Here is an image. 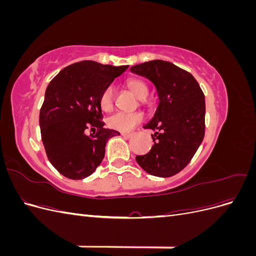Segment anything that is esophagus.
<instances>
[{
  "mask_svg": "<svg viewBox=\"0 0 256 256\" xmlns=\"http://www.w3.org/2000/svg\"><path fill=\"white\" fill-rule=\"evenodd\" d=\"M120 134H122V136H124L125 138H129L132 136V134H127V132H122Z\"/></svg>",
  "mask_w": 256,
  "mask_h": 256,
  "instance_id": "34e87169",
  "label": "esophagus"
}]
</instances>
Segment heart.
<instances>
[{"label": "heart", "mask_w": 256, "mask_h": 256, "mask_svg": "<svg viewBox=\"0 0 256 256\" xmlns=\"http://www.w3.org/2000/svg\"><path fill=\"white\" fill-rule=\"evenodd\" d=\"M127 88L134 92V96L138 99H144L147 94H148V88L144 81L140 79H129L126 82ZM113 94L114 88L112 85L106 86L100 95L99 104L102 109L104 111H109L112 108L113 104ZM143 120V116L140 113H124L118 112L108 120V125L114 130L122 131V132H129L132 130L136 125H138Z\"/></svg>", "instance_id": "1"}]
</instances>
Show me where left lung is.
I'll list each match as a JSON object with an SVG mask.
<instances>
[{"label":"left lung","instance_id":"obj_1","mask_svg":"<svg viewBox=\"0 0 256 256\" xmlns=\"http://www.w3.org/2000/svg\"><path fill=\"white\" fill-rule=\"evenodd\" d=\"M148 79L159 104L144 128L154 131L148 154L136 160L145 172L170 177L180 172L194 156L205 132V97L191 74L166 60H154L130 68Z\"/></svg>","mask_w":256,"mask_h":256}]
</instances>
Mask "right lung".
<instances>
[{"mask_svg":"<svg viewBox=\"0 0 256 256\" xmlns=\"http://www.w3.org/2000/svg\"><path fill=\"white\" fill-rule=\"evenodd\" d=\"M128 65H102L82 60L65 67L46 90L40 127L51 164L70 180H83L102 164L106 142L120 132L104 128L99 98ZM90 126L98 132L86 136Z\"/></svg>","mask_w":256,"mask_h":256,"instance_id":"1","label":"right lung"}]
</instances>
